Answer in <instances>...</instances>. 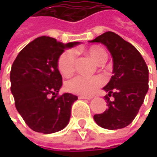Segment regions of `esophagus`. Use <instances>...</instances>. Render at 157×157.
Wrapping results in <instances>:
<instances>
[{
  "label": "esophagus",
  "instance_id": "1",
  "mask_svg": "<svg viewBox=\"0 0 157 157\" xmlns=\"http://www.w3.org/2000/svg\"><path fill=\"white\" fill-rule=\"evenodd\" d=\"M79 99H86V100H91L92 97H88V96H83V95H80Z\"/></svg>",
  "mask_w": 157,
  "mask_h": 157
}]
</instances>
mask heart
<instances>
[{
	"label": "heart",
	"mask_w": 157,
	"mask_h": 157,
	"mask_svg": "<svg viewBox=\"0 0 157 157\" xmlns=\"http://www.w3.org/2000/svg\"><path fill=\"white\" fill-rule=\"evenodd\" d=\"M90 57L98 64L107 60V53L105 51L98 46H93L88 50ZM76 55L73 50H67L63 52L58 60V68L63 76H71L75 70ZM104 83V80L100 76H83L77 75L69 80L65 87L70 93L81 94V95H91L94 94L99 87Z\"/></svg>",
	"instance_id": "b5f03b06"
}]
</instances>
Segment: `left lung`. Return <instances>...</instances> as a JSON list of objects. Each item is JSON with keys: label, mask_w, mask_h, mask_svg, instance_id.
Instances as JSON below:
<instances>
[{"label": "left lung", "mask_w": 157, "mask_h": 157, "mask_svg": "<svg viewBox=\"0 0 157 157\" xmlns=\"http://www.w3.org/2000/svg\"><path fill=\"white\" fill-rule=\"evenodd\" d=\"M90 43L105 45L113 57V76L103 88L108 108L94 115L96 124L115 130L129 125L136 118L148 91V67L138 50L113 32H106ZM113 96L114 101L109 97Z\"/></svg>", "instance_id": "left-lung-1"}]
</instances>
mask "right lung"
<instances>
[{
    "label": "right lung",
    "instance_id": "obj_1",
    "mask_svg": "<svg viewBox=\"0 0 157 157\" xmlns=\"http://www.w3.org/2000/svg\"><path fill=\"white\" fill-rule=\"evenodd\" d=\"M78 42L63 44L49 36H41L28 44L14 60L11 75V91L17 111L33 131L52 134L69 123L76 95L64 93L58 60L66 48Z\"/></svg>",
    "mask_w": 157,
    "mask_h": 157
}]
</instances>
